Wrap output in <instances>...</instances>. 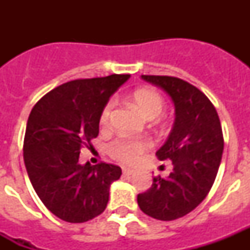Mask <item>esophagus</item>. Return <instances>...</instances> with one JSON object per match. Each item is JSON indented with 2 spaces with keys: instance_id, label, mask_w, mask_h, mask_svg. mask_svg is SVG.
<instances>
[{
  "instance_id": "esophagus-1",
  "label": "esophagus",
  "mask_w": 250,
  "mask_h": 250,
  "mask_svg": "<svg viewBox=\"0 0 250 250\" xmlns=\"http://www.w3.org/2000/svg\"><path fill=\"white\" fill-rule=\"evenodd\" d=\"M123 173L124 175H132V174L135 173V170L129 169V167H123Z\"/></svg>"
}]
</instances>
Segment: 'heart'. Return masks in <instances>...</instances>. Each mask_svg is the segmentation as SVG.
<instances>
[{"mask_svg": "<svg viewBox=\"0 0 250 250\" xmlns=\"http://www.w3.org/2000/svg\"><path fill=\"white\" fill-rule=\"evenodd\" d=\"M131 100L134 101L141 112L147 119H155L164 110V99L155 90L149 87L136 89L131 94ZM115 100L110 99L104 105L100 114V126L107 129L111 124L112 112H114ZM151 146L150 140L144 138H127L120 136L111 141L107 146L110 155L116 160L125 163V164H134L140 159V156Z\"/></svg>", "mask_w": 250, "mask_h": 250, "instance_id": "obj_1", "label": "heart"}]
</instances>
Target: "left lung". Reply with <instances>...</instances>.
Segmentation results:
<instances>
[{"instance_id": "8db88e82", "label": "left lung", "mask_w": 250, "mask_h": 250, "mask_svg": "<svg viewBox=\"0 0 250 250\" xmlns=\"http://www.w3.org/2000/svg\"><path fill=\"white\" fill-rule=\"evenodd\" d=\"M141 77L171 98L175 121L156 151L159 160L173 161V173L152 179L151 188L138 195V204L151 218L174 220L194 210L210 191L224 149L222 125L211 101L191 83L173 76Z\"/></svg>"}]
</instances>
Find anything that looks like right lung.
Returning <instances> with one entry per match:
<instances>
[{
	"mask_svg": "<svg viewBox=\"0 0 250 250\" xmlns=\"http://www.w3.org/2000/svg\"><path fill=\"white\" fill-rule=\"evenodd\" d=\"M130 75L80 79L57 86L31 110L23 160L35 191L52 214L68 223L94 219L105 210L110 184L120 167L79 163L81 147L99 135L104 105Z\"/></svg>",
	"mask_w": 250,
	"mask_h": 250,
	"instance_id": "obj_1",
	"label": "right lung"
}]
</instances>
